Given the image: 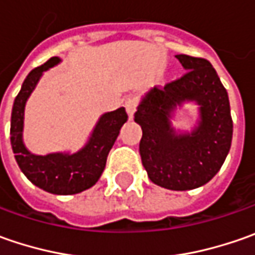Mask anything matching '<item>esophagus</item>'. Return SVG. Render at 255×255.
<instances>
[{
  "label": "esophagus",
  "instance_id": "obj_1",
  "mask_svg": "<svg viewBox=\"0 0 255 255\" xmlns=\"http://www.w3.org/2000/svg\"><path fill=\"white\" fill-rule=\"evenodd\" d=\"M125 108H126V112L129 115V119H133V115L136 112V108H137V101L134 98H129L126 102H125Z\"/></svg>",
  "mask_w": 255,
  "mask_h": 255
}]
</instances>
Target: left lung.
<instances>
[{"instance_id": "8db88e82", "label": "left lung", "mask_w": 255, "mask_h": 255, "mask_svg": "<svg viewBox=\"0 0 255 255\" xmlns=\"http://www.w3.org/2000/svg\"><path fill=\"white\" fill-rule=\"evenodd\" d=\"M186 74L142 98L134 122L142 128L139 152L149 179L169 190L197 189L217 174L233 139L230 102L216 69L204 58L176 55ZM184 102L199 105V122L191 132L171 126Z\"/></svg>"}]
</instances>
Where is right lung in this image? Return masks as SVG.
<instances>
[{
  "label": "right lung",
  "mask_w": 255,
  "mask_h": 255,
  "mask_svg": "<svg viewBox=\"0 0 255 255\" xmlns=\"http://www.w3.org/2000/svg\"><path fill=\"white\" fill-rule=\"evenodd\" d=\"M59 62L61 59L54 56L32 69L25 78L12 106L9 134L15 160L28 180L52 194H76L92 187L99 180L106 166L108 154L121 128L128 121V113L125 108L103 113L93 128L88 143L76 153H49L41 156L29 152L22 140L25 103L45 71Z\"/></svg>",
  "instance_id": "obj_1"
}]
</instances>
